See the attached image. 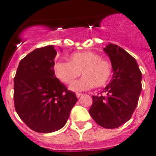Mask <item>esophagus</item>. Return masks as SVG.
I'll use <instances>...</instances> for the list:
<instances>
[{
	"instance_id": "34e87169",
	"label": "esophagus",
	"mask_w": 156,
	"mask_h": 156,
	"mask_svg": "<svg viewBox=\"0 0 156 156\" xmlns=\"http://www.w3.org/2000/svg\"><path fill=\"white\" fill-rule=\"evenodd\" d=\"M81 95H82V94H81V93H76V97L78 98H79L81 96Z\"/></svg>"
}]
</instances>
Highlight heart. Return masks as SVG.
Segmentation results:
<instances>
[{
  "instance_id": "b5f03b06",
  "label": "heart",
  "mask_w": 156,
  "mask_h": 156,
  "mask_svg": "<svg viewBox=\"0 0 156 156\" xmlns=\"http://www.w3.org/2000/svg\"><path fill=\"white\" fill-rule=\"evenodd\" d=\"M111 64L101 58L94 52H77L71 55L70 62H58L55 66V72L65 84H70L78 78L81 72L84 76L71 85L74 91H84L95 87L104 85L111 75Z\"/></svg>"
}]
</instances>
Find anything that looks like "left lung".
Returning a JSON list of instances; mask_svg holds the SVG:
<instances>
[{
  "label": "left lung",
  "instance_id": "8db88e82",
  "mask_svg": "<svg viewBox=\"0 0 156 156\" xmlns=\"http://www.w3.org/2000/svg\"><path fill=\"white\" fill-rule=\"evenodd\" d=\"M104 51L110 58L113 76L104 89L105 96H92L89 113L107 129L122 126L131 118L142 90V73L135 58L117 45H107Z\"/></svg>",
  "mask_w": 156,
  "mask_h": 156
}]
</instances>
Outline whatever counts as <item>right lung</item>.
<instances>
[{
  "label": "right lung",
  "instance_id": "1",
  "mask_svg": "<svg viewBox=\"0 0 156 156\" xmlns=\"http://www.w3.org/2000/svg\"><path fill=\"white\" fill-rule=\"evenodd\" d=\"M56 54L53 45L36 49L20 62L13 80L16 113L38 133L62 128L78 101L75 94L55 76Z\"/></svg>",
  "mask_w": 156,
  "mask_h": 156
}]
</instances>
